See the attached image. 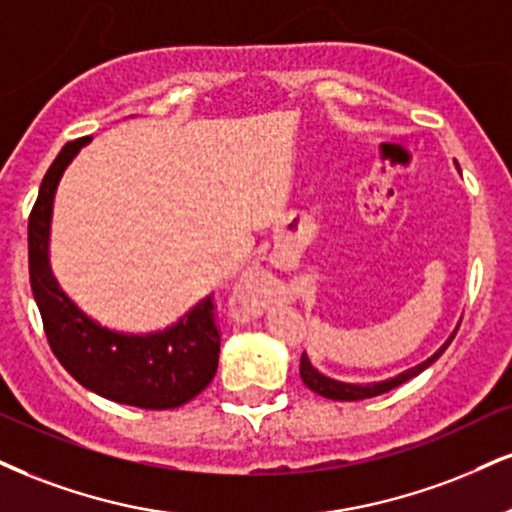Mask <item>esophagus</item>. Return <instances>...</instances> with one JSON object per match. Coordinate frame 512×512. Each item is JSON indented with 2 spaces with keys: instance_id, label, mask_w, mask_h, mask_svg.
I'll list each match as a JSON object with an SVG mask.
<instances>
[{
  "instance_id": "obj_1",
  "label": "esophagus",
  "mask_w": 512,
  "mask_h": 512,
  "mask_svg": "<svg viewBox=\"0 0 512 512\" xmlns=\"http://www.w3.org/2000/svg\"><path fill=\"white\" fill-rule=\"evenodd\" d=\"M267 303H269V295H267V291H264L260 276L257 274L245 276L243 283H240L238 291H236L238 310L248 317H257V315H262Z\"/></svg>"
}]
</instances>
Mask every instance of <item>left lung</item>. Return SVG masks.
<instances>
[{"label":"left lung","mask_w":512,"mask_h":512,"mask_svg":"<svg viewBox=\"0 0 512 512\" xmlns=\"http://www.w3.org/2000/svg\"><path fill=\"white\" fill-rule=\"evenodd\" d=\"M455 166H458V164H455ZM458 326H455L453 334L446 338V343H443V346L436 350L434 355H429L427 360L420 362V365L408 367L405 372L396 374V377L381 379V381H369V384H353V381H341V379H334V377H326L324 372H319V369L310 362L307 353H303V357H300V379H303V384L307 386V389L319 393V396H324V398H331V400H365V398L381 396V393L396 389V386L405 384L408 379L417 377V374H422L427 367H432L434 362L443 355V350L451 346L453 336L458 334Z\"/></svg>","instance_id":"obj_1"}]
</instances>
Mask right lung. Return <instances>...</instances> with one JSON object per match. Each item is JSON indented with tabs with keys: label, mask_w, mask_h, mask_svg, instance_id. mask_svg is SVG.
I'll list each match as a JSON object with an SVG mask.
<instances>
[{
	"label": "right lung",
	"mask_w": 512,
	"mask_h": 512,
	"mask_svg": "<svg viewBox=\"0 0 512 512\" xmlns=\"http://www.w3.org/2000/svg\"><path fill=\"white\" fill-rule=\"evenodd\" d=\"M90 143L73 140L47 169L28 219L30 288L40 307L49 348L80 386L121 405L169 410L193 400L214 379L219 331L212 293L174 324L145 334L102 326L73 303L49 264L54 195L69 164Z\"/></svg>",
	"instance_id": "obj_1"
}]
</instances>
